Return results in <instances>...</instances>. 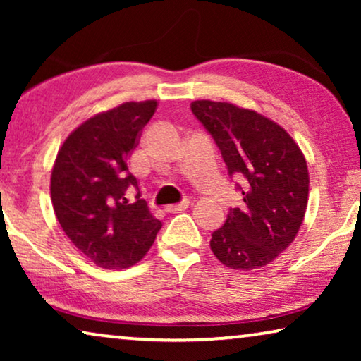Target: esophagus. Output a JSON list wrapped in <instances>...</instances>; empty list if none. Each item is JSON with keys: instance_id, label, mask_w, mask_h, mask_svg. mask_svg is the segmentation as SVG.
Returning a JSON list of instances; mask_svg holds the SVG:
<instances>
[{"instance_id": "34e87169", "label": "esophagus", "mask_w": 361, "mask_h": 361, "mask_svg": "<svg viewBox=\"0 0 361 361\" xmlns=\"http://www.w3.org/2000/svg\"><path fill=\"white\" fill-rule=\"evenodd\" d=\"M187 207H189V200H184V202H180V204H177V205L166 207V212H167V214H180V212L187 210Z\"/></svg>"}]
</instances>
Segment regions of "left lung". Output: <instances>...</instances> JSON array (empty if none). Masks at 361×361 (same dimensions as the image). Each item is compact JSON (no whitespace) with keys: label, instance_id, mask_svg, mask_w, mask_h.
Masks as SVG:
<instances>
[{"label":"left lung","instance_id":"1","mask_svg":"<svg viewBox=\"0 0 361 361\" xmlns=\"http://www.w3.org/2000/svg\"><path fill=\"white\" fill-rule=\"evenodd\" d=\"M194 116L214 137L228 176L243 195L225 225L212 233L210 248L231 269L269 264L293 243L309 199L302 151L278 123L231 103L197 100Z\"/></svg>","mask_w":361,"mask_h":361}]
</instances>
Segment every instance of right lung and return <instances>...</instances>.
<instances>
[{"instance_id":"1","label":"right lung","mask_w":361,"mask_h":361,"mask_svg":"<svg viewBox=\"0 0 361 361\" xmlns=\"http://www.w3.org/2000/svg\"><path fill=\"white\" fill-rule=\"evenodd\" d=\"M157 102H126L90 118L71 133L51 177L56 216L73 245L105 269L136 264L162 224L141 199L128 157L154 115ZM135 188V200L126 195Z\"/></svg>"}]
</instances>
